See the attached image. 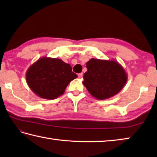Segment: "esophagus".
<instances>
[{
  "label": "esophagus",
  "mask_w": 157,
  "mask_h": 157,
  "mask_svg": "<svg viewBox=\"0 0 157 157\" xmlns=\"http://www.w3.org/2000/svg\"><path fill=\"white\" fill-rule=\"evenodd\" d=\"M82 77H83V73H79L78 74V78H82Z\"/></svg>",
  "instance_id": "obj_1"
}]
</instances>
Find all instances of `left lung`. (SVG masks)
Segmentation results:
<instances>
[{
  "instance_id": "1",
  "label": "left lung",
  "mask_w": 157,
  "mask_h": 157,
  "mask_svg": "<svg viewBox=\"0 0 157 157\" xmlns=\"http://www.w3.org/2000/svg\"><path fill=\"white\" fill-rule=\"evenodd\" d=\"M82 84L98 100L108 99L118 94L125 85L127 75L115 60L92 59L86 62Z\"/></svg>"
}]
</instances>
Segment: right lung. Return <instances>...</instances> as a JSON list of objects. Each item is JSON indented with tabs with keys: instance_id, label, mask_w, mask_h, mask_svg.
<instances>
[{
	"instance_id": "1",
	"label": "right lung",
	"mask_w": 157,
	"mask_h": 157,
	"mask_svg": "<svg viewBox=\"0 0 157 157\" xmlns=\"http://www.w3.org/2000/svg\"><path fill=\"white\" fill-rule=\"evenodd\" d=\"M78 78L69 63L57 58L43 57L26 71L28 86L39 97L54 100L62 95L68 84Z\"/></svg>"
}]
</instances>
